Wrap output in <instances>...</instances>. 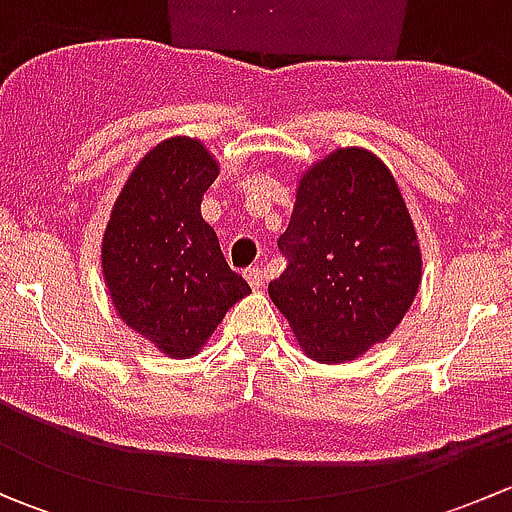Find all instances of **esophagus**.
I'll use <instances>...</instances> for the list:
<instances>
[{"label": "esophagus", "instance_id": "1", "mask_svg": "<svg viewBox=\"0 0 512 512\" xmlns=\"http://www.w3.org/2000/svg\"><path fill=\"white\" fill-rule=\"evenodd\" d=\"M245 280L250 282L252 289H262V287H265V275H262L260 267H247V270H245Z\"/></svg>", "mask_w": 512, "mask_h": 512}]
</instances>
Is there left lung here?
I'll return each instance as SVG.
<instances>
[{"label": "left lung", "instance_id": "left-lung-1", "mask_svg": "<svg viewBox=\"0 0 512 512\" xmlns=\"http://www.w3.org/2000/svg\"><path fill=\"white\" fill-rule=\"evenodd\" d=\"M270 297L302 352L342 364L386 342L421 285V247L384 160L339 148L299 178Z\"/></svg>", "mask_w": 512, "mask_h": 512}]
</instances>
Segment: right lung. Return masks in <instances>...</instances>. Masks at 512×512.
Segmentation results:
<instances>
[{
    "mask_svg": "<svg viewBox=\"0 0 512 512\" xmlns=\"http://www.w3.org/2000/svg\"><path fill=\"white\" fill-rule=\"evenodd\" d=\"M218 173L198 138L158 143L133 168L103 232V280L118 317L175 359L198 354L227 309L252 292L200 215Z\"/></svg>",
    "mask_w": 512,
    "mask_h": 512,
    "instance_id": "right-lung-1",
    "label": "right lung"
}]
</instances>
